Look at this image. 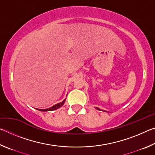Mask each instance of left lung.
Segmentation results:
<instances>
[{
	"label": "left lung",
	"instance_id": "8db88e82",
	"mask_svg": "<svg viewBox=\"0 0 155 155\" xmlns=\"http://www.w3.org/2000/svg\"><path fill=\"white\" fill-rule=\"evenodd\" d=\"M97 109H98V108H97Z\"/></svg>",
	"mask_w": 155,
	"mask_h": 155
}]
</instances>
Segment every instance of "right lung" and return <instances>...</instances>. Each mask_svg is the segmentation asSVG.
I'll return each instance as SVG.
<instances>
[{"label":"right lung","instance_id":"obj_1","mask_svg":"<svg viewBox=\"0 0 155 155\" xmlns=\"http://www.w3.org/2000/svg\"><path fill=\"white\" fill-rule=\"evenodd\" d=\"M65 101V99L64 100V101H63L61 102V103L57 104H55V105L52 106V107H50V108H48V109H36L40 110V111H54V110H56V109H59V107H61L63 105V104H64Z\"/></svg>","mask_w":155,"mask_h":155}]
</instances>
